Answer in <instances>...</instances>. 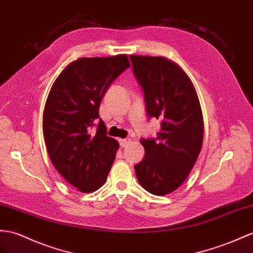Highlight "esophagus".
Here are the masks:
<instances>
[{
  "label": "esophagus",
  "mask_w": 253,
  "mask_h": 253,
  "mask_svg": "<svg viewBox=\"0 0 253 253\" xmlns=\"http://www.w3.org/2000/svg\"><path fill=\"white\" fill-rule=\"evenodd\" d=\"M129 142H130V139H120V145L122 146V147H125V146H127L128 145V143Z\"/></svg>",
  "instance_id": "34e87169"
}]
</instances>
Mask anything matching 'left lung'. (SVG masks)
<instances>
[{"label": "left lung", "mask_w": 253, "mask_h": 253, "mask_svg": "<svg viewBox=\"0 0 253 253\" xmlns=\"http://www.w3.org/2000/svg\"><path fill=\"white\" fill-rule=\"evenodd\" d=\"M144 93L148 118L160 121L156 138L141 139L143 160L134 166L138 182L155 196L176 190L188 177L203 143V115L191 80L163 56L130 55Z\"/></svg>", "instance_id": "left-lung-1"}]
</instances>
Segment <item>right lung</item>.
<instances>
[{
    "mask_svg": "<svg viewBox=\"0 0 253 253\" xmlns=\"http://www.w3.org/2000/svg\"><path fill=\"white\" fill-rule=\"evenodd\" d=\"M128 67L126 54L81 57L64 68L50 89L42 115L44 143L56 171L81 192L99 189L115 159L119 142L107 135L99 107L110 84Z\"/></svg>",
    "mask_w": 253,
    "mask_h": 253,
    "instance_id": "1",
    "label": "right lung"
}]
</instances>
